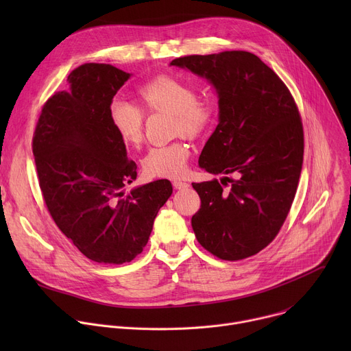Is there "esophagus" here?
<instances>
[{"label": "esophagus", "mask_w": 351, "mask_h": 351, "mask_svg": "<svg viewBox=\"0 0 351 351\" xmlns=\"http://www.w3.org/2000/svg\"><path fill=\"white\" fill-rule=\"evenodd\" d=\"M172 184H173V187H175L176 190H180V189H186V187H189V184H187L186 182H182V180H173V182H172Z\"/></svg>", "instance_id": "obj_1"}]
</instances>
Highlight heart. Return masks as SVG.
<instances>
[{"label": "heart", "mask_w": 351, "mask_h": 351, "mask_svg": "<svg viewBox=\"0 0 351 351\" xmlns=\"http://www.w3.org/2000/svg\"><path fill=\"white\" fill-rule=\"evenodd\" d=\"M140 104L145 112H164L172 117V129L187 137H199L215 122V108L207 99H198L190 83L169 75H160L137 88ZM140 106L123 98L110 104V119L130 147H138L144 137L145 114ZM189 147L182 141L153 147L143 158V169L149 176L176 178L186 169Z\"/></svg>", "instance_id": "obj_1"}]
</instances>
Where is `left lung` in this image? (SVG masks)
Here are the masks:
<instances>
[{
  "label": "left lung",
  "mask_w": 351,
  "mask_h": 351,
  "mask_svg": "<svg viewBox=\"0 0 351 351\" xmlns=\"http://www.w3.org/2000/svg\"><path fill=\"white\" fill-rule=\"evenodd\" d=\"M171 65L208 79L219 98V123L198 164L225 178L191 183L202 199L191 218L194 234L221 260L252 257L276 237L297 191L304 154L297 104L280 77L252 53L187 56Z\"/></svg>",
  "instance_id": "8db88e82"
}]
</instances>
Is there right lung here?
Wrapping results in <instances>:
<instances>
[{
  "instance_id": "obj_1",
  "label": "right lung",
  "mask_w": 351,
  "mask_h": 351,
  "mask_svg": "<svg viewBox=\"0 0 351 351\" xmlns=\"http://www.w3.org/2000/svg\"><path fill=\"white\" fill-rule=\"evenodd\" d=\"M130 77L110 64H84L69 90L49 97L33 134V156L47 210L79 252L99 264L130 263L172 194L167 179L125 194L137 167L110 119V104Z\"/></svg>"
}]
</instances>
